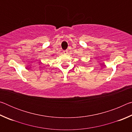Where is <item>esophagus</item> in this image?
Segmentation results:
<instances>
[{
  "mask_svg": "<svg viewBox=\"0 0 132 132\" xmlns=\"http://www.w3.org/2000/svg\"><path fill=\"white\" fill-rule=\"evenodd\" d=\"M63 53H64V54L67 55V54H68V51L67 50H64V51H63Z\"/></svg>",
  "mask_w": 132,
  "mask_h": 132,
  "instance_id": "obj_1",
  "label": "esophagus"
}]
</instances>
